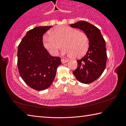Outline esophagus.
<instances>
[{"label": "esophagus", "mask_w": 126, "mask_h": 126, "mask_svg": "<svg viewBox=\"0 0 126 126\" xmlns=\"http://www.w3.org/2000/svg\"><path fill=\"white\" fill-rule=\"evenodd\" d=\"M61 62H62V63H67V62H68V61L66 60V59H64L62 58V59H61Z\"/></svg>", "instance_id": "1"}]
</instances>
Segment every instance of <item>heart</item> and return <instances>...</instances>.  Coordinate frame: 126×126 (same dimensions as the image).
I'll return each instance as SVG.
<instances>
[{
  "mask_svg": "<svg viewBox=\"0 0 126 126\" xmlns=\"http://www.w3.org/2000/svg\"><path fill=\"white\" fill-rule=\"evenodd\" d=\"M44 46L53 55L58 54L62 47L63 53L73 58L82 57L86 53L89 46L87 35L73 28L62 25L55 27L50 32V35L43 39Z\"/></svg>",
  "mask_w": 126,
  "mask_h": 126,
  "instance_id": "obj_1",
  "label": "heart"
}]
</instances>
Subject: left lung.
<instances>
[{"mask_svg":"<svg viewBox=\"0 0 126 126\" xmlns=\"http://www.w3.org/2000/svg\"><path fill=\"white\" fill-rule=\"evenodd\" d=\"M70 26L82 30L89 40L88 49L83 57L77 61L78 67L73 73L79 82L91 83L105 69L107 58L106 42L100 30L88 22L79 21Z\"/></svg>","mask_w":126,"mask_h":126,"instance_id":"obj_1","label":"left lung"}]
</instances>
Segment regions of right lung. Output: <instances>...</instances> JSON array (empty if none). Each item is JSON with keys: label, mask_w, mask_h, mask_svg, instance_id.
I'll return each instance as SVG.
<instances>
[{"label": "right lung", "mask_w": 126, "mask_h": 126, "mask_svg": "<svg viewBox=\"0 0 126 126\" xmlns=\"http://www.w3.org/2000/svg\"><path fill=\"white\" fill-rule=\"evenodd\" d=\"M51 26L30 30L18 46V67L25 83L35 90L43 91L52 84L61 58L51 56L43 43V36Z\"/></svg>", "instance_id": "add662e5"}]
</instances>
